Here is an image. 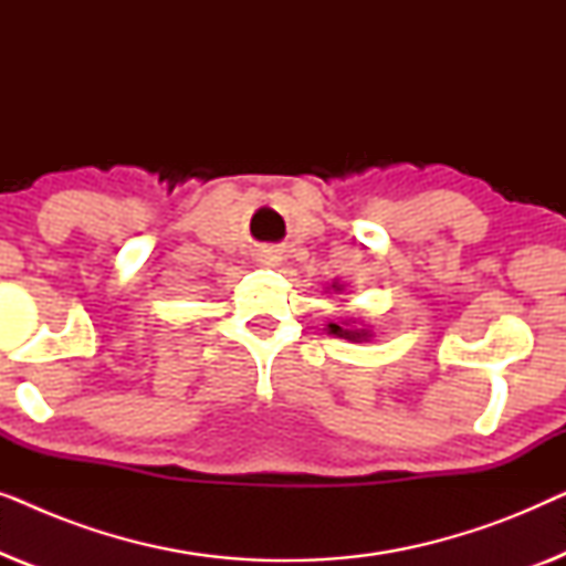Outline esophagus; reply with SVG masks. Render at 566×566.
<instances>
[{
	"mask_svg": "<svg viewBox=\"0 0 566 566\" xmlns=\"http://www.w3.org/2000/svg\"><path fill=\"white\" fill-rule=\"evenodd\" d=\"M258 262H260L262 268H277L283 262V254L277 252V250H273V247H270V250H262L258 254Z\"/></svg>",
	"mask_w": 566,
	"mask_h": 566,
	"instance_id": "1",
	"label": "esophagus"
}]
</instances>
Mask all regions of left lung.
I'll use <instances>...</instances> for the list:
<instances>
[{
	"label": "left lung",
	"mask_w": 566,
	"mask_h": 566,
	"mask_svg": "<svg viewBox=\"0 0 566 566\" xmlns=\"http://www.w3.org/2000/svg\"><path fill=\"white\" fill-rule=\"evenodd\" d=\"M335 291V293H345V283L335 281L332 285H327V293ZM327 335H335V337H343V339H350V343H370L374 339V329L368 327L366 319H355V316H347L343 322H329L327 324Z\"/></svg>",
	"instance_id": "left-lung-1"
}]
</instances>
